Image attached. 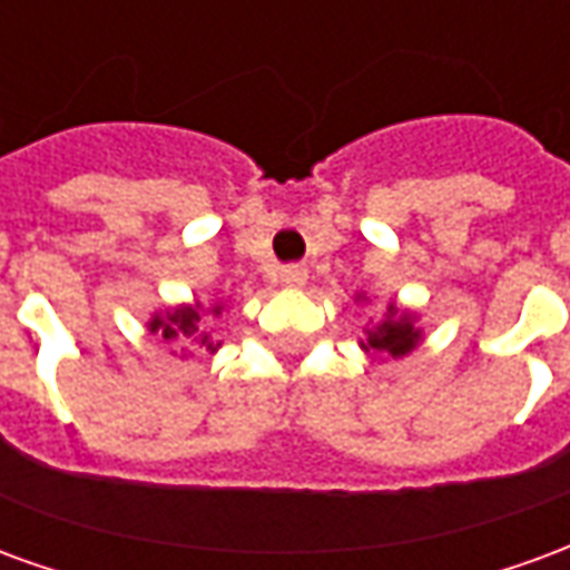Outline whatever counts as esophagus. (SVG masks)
<instances>
[{
  "instance_id": "1",
  "label": "esophagus",
  "mask_w": 570,
  "mask_h": 570,
  "mask_svg": "<svg viewBox=\"0 0 570 570\" xmlns=\"http://www.w3.org/2000/svg\"><path fill=\"white\" fill-rule=\"evenodd\" d=\"M278 282H282V285H288V288H301V285L306 282V269L297 264L282 266V269H278Z\"/></svg>"
}]
</instances>
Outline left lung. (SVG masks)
Wrapping results in <instances>:
<instances>
[{
	"label": "left lung",
	"instance_id": "obj_1",
	"mask_svg": "<svg viewBox=\"0 0 570 570\" xmlns=\"http://www.w3.org/2000/svg\"><path fill=\"white\" fill-rule=\"evenodd\" d=\"M386 313H390L386 322L377 325L374 331H368V341L362 343V346L371 350L374 356H393V358L405 356V353H411V350L417 346V341H421V331L407 322V316H399L393 304H390Z\"/></svg>",
	"mask_w": 570,
	"mask_h": 570
}]
</instances>
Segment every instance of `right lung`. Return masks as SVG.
<instances>
[{"instance_id":"right-lung-1","label":"right lung","mask_w":570,"mask_h":570,"mask_svg":"<svg viewBox=\"0 0 570 570\" xmlns=\"http://www.w3.org/2000/svg\"><path fill=\"white\" fill-rule=\"evenodd\" d=\"M220 306H214L217 313ZM149 331H156L165 343H202L205 350H214V343L208 341V334L202 331V313L196 306H180L175 313H168L165 318H153Z\"/></svg>"}]
</instances>
